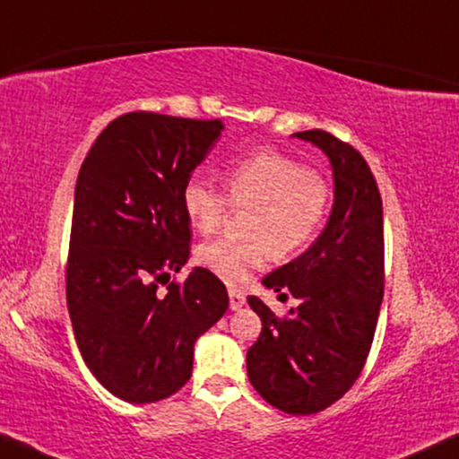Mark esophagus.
I'll return each mask as SVG.
<instances>
[{
    "mask_svg": "<svg viewBox=\"0 0 459 459\" xmlns=\"http://www.w3.org/2000/svg\"><path fill=\"white\" fill-rule=\"evenodd\" d=\"M247 305V294L240 290H230V309L238 311Z\"/></svg>",
    "mask_w": 459,
    "mask_h": 459,
    "instance_id": "obj_1",
    "label": "esophagus"
}]
</instances>
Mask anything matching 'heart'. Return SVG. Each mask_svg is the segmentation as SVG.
Returning <instances> with one entry per match:
<instances>
[{"mask_svg": "<svg viewBox=\"0 0 459 459\" xmlns=\"http://www.w3.org/2000/svg\"><path fill=\"white\" fill-rule=\"evenodd\" d=\"M231 206L250 209V240H212L196 250L203 267L230 286H242L265 265L269 250L278 259L303 250L328 217L330 187L322 175L275 150H259L225 171ZM228 198L204 179L194 178L181 190L187 221L200 234H212L223 223Z\"/></svg>", "mask_w": 459, "mask_h": 459, "instance_id": "heart-1", "label": "heart"}]
</instances>
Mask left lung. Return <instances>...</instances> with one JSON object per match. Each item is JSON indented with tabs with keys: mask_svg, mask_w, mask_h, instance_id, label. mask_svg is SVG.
Instances as JSON below:
<instances>
[{
	"mask_svg": "<svg viewBox=\"0 0 459 459\" xmlns=\"http://www.w3.org/2000/svg\"><path fill=\"white\" fill-rule=\"evenodd\" d=\"M328 156L334 204L317 240L263 278V286L299 300L278 317L261 299V336L247 353L250 385L278 410L309 416L330 407L359 378L385 294L382 198L368 162L328 131L292 134Z\"/></svg>",
	"mask_w": 459,
	"mask_h": 459,
	"instance_id": "8db88e82",
	"label": "left lung"
}]
</instances>
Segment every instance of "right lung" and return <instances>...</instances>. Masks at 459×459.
I'll list each match as a JSON object with an SVG mask.
<instances>
[{"label": "right lung", "mask_w": 459, "mask_h": 459, "mask_svg": "<svg viewBox=\"0 0 459 459\" xmlns=\"http://www.w3.org/2000/svg\"><path fill=\"white\" fill-rule=\"evenodd\" d=\"M223 123L129 112L98 135L81 165L66 265L74 341L100 385L154 403L190 380L194 342L228 311L223 281L194 267L181 190Z\"/></svg>", "instance_id": "right-lung-1"}]
</instances>
